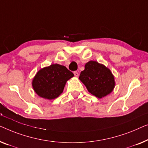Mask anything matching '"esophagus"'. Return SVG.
<instances>
[{
	"label": "esophagus",
	"mask_w": 148,
	"mask_h": 148,
	"mask_svg": "<svg viewBox=\"0 0 148 148\" xmlns=\"http://www.w3.org/2000/svg\"><path fill=\"white\" fill-rule=\"evenodd\" d=\"M74 76H76V77H78V76H79L78 72H77V71H75V72H74Z\"/></svg>",
	"instance_id": "1"
}]
</instances>
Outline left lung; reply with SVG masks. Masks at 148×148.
Masks as SVG:
<instances>
[{
    "instance_id": "left-lung-1",
    "label": "left lung",
    "mask_w": 148,
    "mask_h": 148,
    "mask_svg": "<svg viewBox=\"0 0 148 148\" xmlns=\"http://www.w3.org/2000/svg\"><path fill=\"white\" fill-rule=\"evenodd\" d=\"M79 79L88 92L99 99L109 95L115 86V78L110 69L92 60L85 64Z\"/></svg>"
}]
</instances>
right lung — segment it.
<instances>
[{
  "mask_svg": "<svg viewBox=\"0 0 148 148\" xmlns=\"http://www.w3.org/2000/svg\"><path fill=\"white\" fill-rule=\"evenodd\" d=\"M74 74L64 66L55 64L41 68L32 80V86L36 94L43 99H56L63 92L64 86Z\"/></svg>",
  "mask_w": 148,
  "mask_h": 148,
  "instance_id": "add662e5",
  "label": "right lung"
}]
</instances>
